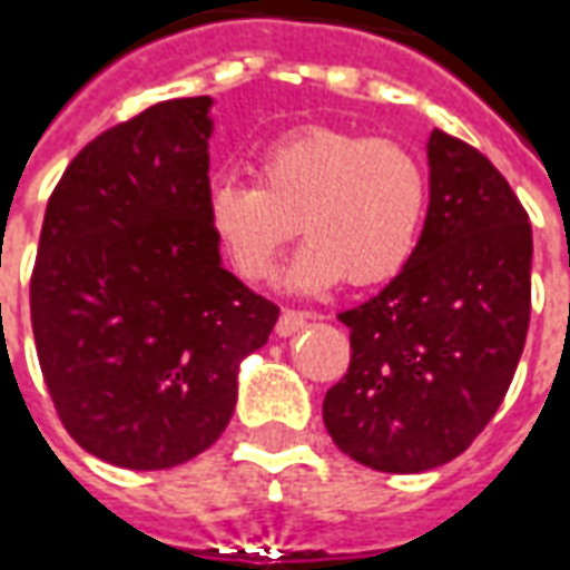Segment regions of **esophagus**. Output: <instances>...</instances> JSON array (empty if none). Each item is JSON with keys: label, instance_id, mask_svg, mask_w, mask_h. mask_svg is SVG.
<instances>
[{"label": "esophagus", "instance_id": "34e87169", "mask_svg": "<svg viewBox=\"0 0 570 570\" xmlns=\"http://www.w3.org/2000/svg\"><path fill=\"white\" fill-rule=\"evenodd\" d=\"M307 320H311V314L307 311H289L286 307L284 314H281V320H277V335H296L298 328L307 326Z\"/></svg>", "mask_w": 570, "mask_h": 570}]
</instances>
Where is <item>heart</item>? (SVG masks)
I'll return each instance as SVG.
<instances>
[{
    "mask_svg": "<svg viewBox=\"0 0 570 570\" xmlns=\"http://www.w3.org/2000/svg\"><path fill=\"white\" fill-rule=\"evenodd\" d=\"M256 180L214 178L205 214L214 242L244 281H268L298 226L311 242L289 268L296 289L347 277L390 281L414 256L429 208L423 159L395 138L302 126L256 154Z\"/></svg>",
    "mask_w": 570,
    "mask_h": 570,
    "instance_id": "obj_1",
    "label": "heart"
}]
</instances>
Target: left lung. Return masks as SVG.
I'll use <instances>...</instances> for the list:
<instances>
[{
    "label": "left lung",
    "instance_id": "left-lung-1",
    "mask_svg": "<svg viewBox=\"0 0 570 570\" xmlns=\"http://www.w3.org/2000/svg\"><path fill=\"white\" fill-rule=\"evenodd\" d=\"M429 214L414 256L338 320L350 368L323 402L341 453L420 474L465 453L508 395L532 314V223L499 168L429 135Z\"/></svg>",
    "mask_w": 570,
    "mask_h": 570
}]
</instances>
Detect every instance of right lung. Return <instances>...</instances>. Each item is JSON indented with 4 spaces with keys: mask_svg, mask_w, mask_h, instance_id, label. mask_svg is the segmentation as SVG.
<instances>
[{
    "mask_svg": "<svg viewBox=\"0 0 570 570\" xmlns=\"http://www.w3.org/2000/svg\"><path fill=\"white\" fill-rule=\"evenodd\" d=\"M210 99L96 135L53 187L29 314L57 416L111 465L159 471L229 425L238 362L281 307L226 272L205 214Z\"/></svg>",
    "mask_w": 570,
    "mask_h": 570,
    "instance_id": "right-lung-1",
    "label": "right lung"
}]
</instances>
